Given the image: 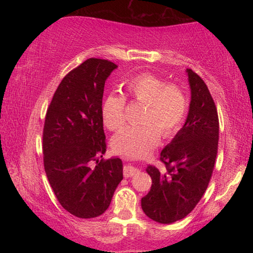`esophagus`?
<instances>
[{"instance_id": "1", "label": "esophagus", "mask_w": 253, "mask_h": 253, "mask_svg": "<svg viewBox=\"0 0 253 253\" xmlns=\"http://www.w3.org/2000/svg\"><path fill=\"white\" fill-rule=\"evenodd\" d=\"M138 173H139V169L134 168V166L131 165H126L125 168H124V176L125 177H131Z\"/></svg>"}]
</instances>
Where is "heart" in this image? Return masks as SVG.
Masks as SVG:
<instances>
[{"label":"heart","instance_id":"heart-1","mask_svg":"<svg viewBox=\"0 0 253 253\" xmlns=\"http://www.w3.org/2000/svg\"><path fill=\"white\" fill-rule=\"evenodd\" d=\"M125 92L136 102L144 104L139 115L142 123L128 125L114 137L115 152L127 157H140L155 146L160 132L165 137L176 132L186 117L188 98L178 84L152 74H140L127 80ZM126 98L121 93L107 95L101 105L105 125L117 130L125 124Z\"/></svg>","mask_w":253,"mask_h":253}]
</instances>
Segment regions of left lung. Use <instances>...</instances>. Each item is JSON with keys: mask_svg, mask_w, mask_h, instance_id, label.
Listing matches in <instances>:
<instances>
[{"mask_svg": "<svg viewBox=\"0 0 253 253\" xmlns=\"http://www.w3.org/2000/svg\"><path fill=\"white\" fill-rule=\"evenodd\" d=\"M191 101L185 124L160 160L165 169L147 166L151 191L142 199L144 213L158 223L170 224L193 211L212 176L219 143V117L208 85L186 69Z\"/></svg>", "mask_w": 253, "mask_h": 253, "instance_id": "8db88e82", "label": "left lung"}]
</instances>
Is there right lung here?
<instances>
[{"instance_id": "right-lung-1", "label": "right lung", "mask_w": 253, "mask_h": 253, "mask_svg": "<svg viewBox=\"0 0 253 253\" xmlns=\"http://www.w3.org/2000/svg\"><path fill=\"white\" fill-rule=\"evenodd\" d=\"M116 68L108 60H85L62 79L46 110L42 144L46 177L62 208L81 219L101 215L123 179L118 157L89 166L106 152L102 95Z\"/></svg>"}]
</instances>
